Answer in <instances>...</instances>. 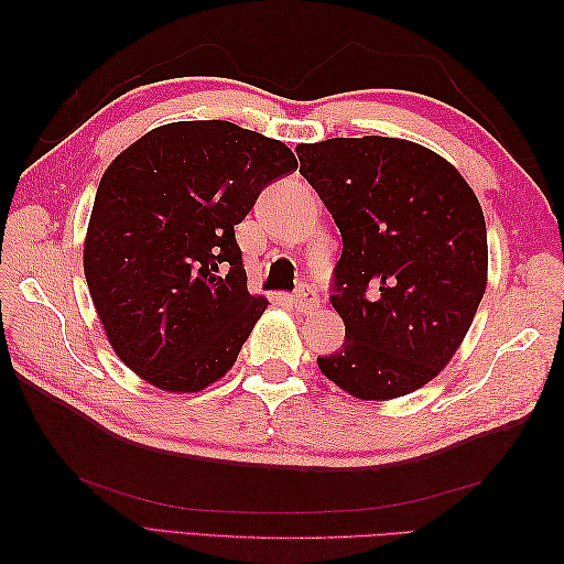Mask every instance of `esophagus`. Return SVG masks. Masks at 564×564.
Returning a JSON list of instances; mask_svg holds the SVG:
<instances>
[{
	"label": "esophagus",
	"mask_w": 564,
	"mask_h": 564,
	"mask_svg": "<svg viewBox=\"0 0 564 564\" xmlns=\"http://www.w3.org/2000/svg\"><path fill=\"white\" fill-rule=\"evenodd\" d=\"M293 305L301 310V313H310V310H315L319 305V295L317 291L310 289V285H303V289L293 295Z\"/></svg>",
	"instance_id": "34e87169"
}]
</instances>
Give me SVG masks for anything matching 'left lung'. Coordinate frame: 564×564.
<instances>
[{"label": "left lung", "instance_id": "left-lung-1", "mask_svg": "<svg viewBox=\"0 0 564 564\" xmlns=\"http://www.w3.org/2000/svg\"><path fill=\"white\" fill-rule=\"evenodd\" d=\"M301 174L341 232L332 305L339 351L317 366L354 398L390 400L441 373L487 285V227L473 188L436 152L398 138L297 145Z\"/></svg>", "mask_w": 564, "mask_h": 564}]
</instances>
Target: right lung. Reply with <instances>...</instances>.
Here are the masks:
<instances>
[{"instance_id":"add662e5","label":"right lung","mask_w":564,"mask_h":564,"mask_svg":"<svg viewBox=\"0 0 564 564\" xmlns=\"http://www.w3.org/2000/svg\"><path fill=\"white\" fill-rule=\"evenodd\" d=\"M297 170L281 140L227 121L150 130L94 198L84 275L118 358L154 388L220 380L267 310L249 295L235 225Z\"/></svg>"}]
</instances>
